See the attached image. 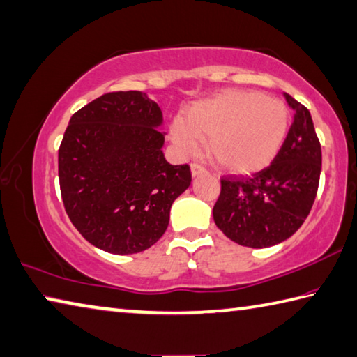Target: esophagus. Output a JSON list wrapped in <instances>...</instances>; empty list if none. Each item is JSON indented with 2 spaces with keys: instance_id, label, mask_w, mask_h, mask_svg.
<instances>
[{
  "instance_id": "1",
  "label": "esophagus",
  "mask_w": 357,
  "mask_h": 357,
  "mask_svg": "<svg viewBox=\"0 0 357 357\" xmlns=\"http://www.w3.org/2000/svg\"><path fill=\"white\" fill-rule=\"evenodd\" d=\"M190 170H192V176H198V174H204L206 173V168L198 164V162H193L190 165Z\"/></svg>"
}]
</instances>
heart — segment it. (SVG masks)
<instances>
[{"mask_svg": "<svg viewBox=\"0 0 357 357\" xmlns=\"http://www.w3.org/2000/svg\"><path fill=\"white\" fill-rule=\"evenodd\" d=\"M290 114L281 100L257 92L229 90L201 101L185 120L172 125V139L181 150L195 151L207 140V151L225 170L248 174L270 165L284 145Z\"/></svg>", "mask_w": 357, "mask_h": 357, "instance_id": "obj_1", "label": "heart"}]
</instances>
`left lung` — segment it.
<instances>
[{
  "label": "left lung",
  "instance_id": "obj_1",
  "mask_svg": "<svg viewBox=\"0 0 357 357\" xmlns=\"http://www.w3.org/2000/svg\"><path fill=\"white\" fill-rule=\"evenodd\" d=\"M294 109L287 137L268 167L251 176H225L213 222L238 245L267 248L294 236L307 218L321 172V146L312 116L286 93Z\"/></svg>",
  "mask_w": 357,
  "mask_h": 357
}]
</instances>
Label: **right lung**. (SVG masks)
Listing matches in <instances>:
<instances>
[{
	"mask_svg": "<svg viewBox=\"0 0 357 357\" xmlns=\"http://www.w3.org/2000/svg\"><path fill=\"white\" fill-rule=\"evenodd\" d=\"M160 107L144 92H109L71 115L59 146L63 207L87 242L134 255L164 234L192 173L162 153Z\"/></svg>",
	"mask_w": 357,
	"mask_h": 357,
	"instance_id": "obj_1",
	"label": "right lung"
}]
</instances>
